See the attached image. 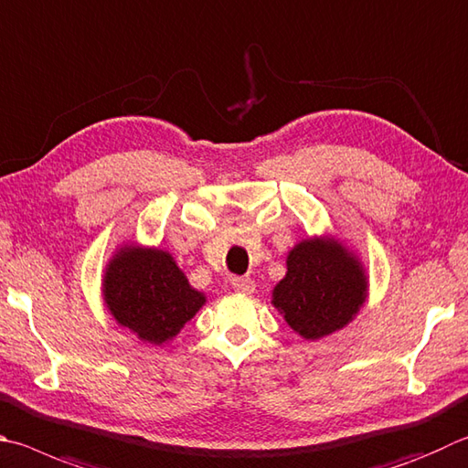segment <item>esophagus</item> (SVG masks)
I'll use <instances>...</instances> for the list:
<instances>
[{
    "mask_svg": "<svg viewBox=\"0 0 468 468\" xmlns=\"http://www.w3.org/2000/svg\"><path fill=\"white\" fill-rule=\"evenodd\" d=\"M231 284L237 292H243V294H251L256 291V282H253L251 278H233Z\"/></svg>",
    "mask_w": 468,
    "mask_h": 468,
    "instance_id": "obj_1",
    "label": "esophagus"
}]
</instances>
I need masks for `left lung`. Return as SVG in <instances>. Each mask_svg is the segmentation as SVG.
Wrapping results in <instances>:
<instances>
[{
	"mask_svg": "<svg viewBox=\"0 0 468 468\" xmlns=\"http://www.w3.org/2000/svg\"><path fill=\"white\" fill-rule=\"evenodd\" d=\"M286 266V278L274 288V307L303 337L319 339L342 329L367 299L358 261L335 243L303 241Z\"/></svg>",
	"mask_w": 468,
	"mask_h": 468,
	"instance_id": "8db88e82",
	"label": "left lung"
}]
</instances>
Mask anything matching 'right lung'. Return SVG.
Returning <instances> with one entry per match:
<instances>
[{
    "instance_id": "obj_1",
    "label": "right lung",
    "mask_w": 468,
    "mask_h": 468,
    "mask_svg": "<svg viewBox=\"0 0 468 468\" xmlns=\"http://www.w3.org/2000/svg\"><path fill=\"white\" fill-rule=\"evenodd\" d=\"M104 299L114 319L149 344L174 337L205 304L169 253L131 248L110 261Z\"/></svg>"
}]
</instances>
